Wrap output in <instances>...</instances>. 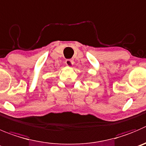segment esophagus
<instances>
[{"instance_id":"esophagus-1","label":"esophagus","mask_w":146,"mask_h":146,"mask_svg":"<svg viewBox=\"0 0 146 146\" xmlns=\"http://www.w3.org/2000/svg\"><path fill=\"white\" fill-rule=\"evenodd\" d=\"M65 64H66V66H72L74 65V61L72 60V59H66V60L65 61Z\"/></svg>"}]
</instances>
